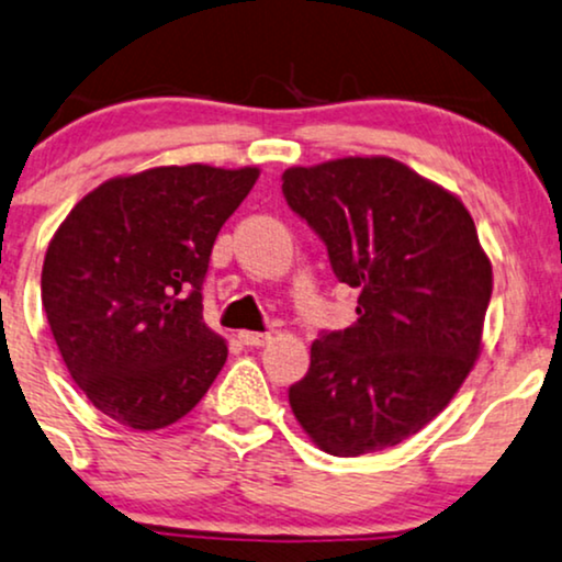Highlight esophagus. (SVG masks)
<instances>
[{"mask_svg":"<svg viewBox=\"0 0 562 562\" xmlns=\"http://www.w3.org/2000/svg\"><path fill=\"white\" fill-rule=\"evenodd\" d=\"M238 337L243 346L248 348H259V346H267V342H272V333H248V329H243Z\"/></svg>","mask_w":562,"mask_h":562,"instance_id":"esophagus-1","label":"esophagus"}]
</instances>
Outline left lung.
<instances>
[{
  "label": "left lung",
  "instance_id": "8db88e82",
  "mask_svg": "<svg viewBox=\"0 0 562 562\" xmlns=\"http://www.w3.org/2000/svg\"><path fill=\"white\" fill-rule=\"evenodd\" d=\"M282 193L361 293L358 319L314 340L290 408L329 456L392 448L445 411L482 353L492 263L474 220L390 157L290 167Z\"/></svg>",
  "mask_w": 562,
  "mask_h": 562
}]
</instances>
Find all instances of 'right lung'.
Returning a JSON list of instances; mask_svg holds the SVG:
<instances>
[{
  "instance_id": "right-lung-1",
  "label": "right lung",
  "mask_w": 562,
  "mask_h": 562,
  "mask_svg": "<svg viewBox=\"0 0 562 562\" xmlns=\"http://www.w3.org/2000/svg\"><path fill=\"white\" fill-rule=\"evenodd\" d=\"M259 167H151L101 182L46 248L42 303L70 376L101 414L165 429L206 395L227 342L201 285L216 233Z\"/></svg>"
}]
</instances>
